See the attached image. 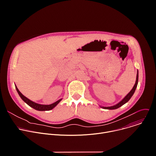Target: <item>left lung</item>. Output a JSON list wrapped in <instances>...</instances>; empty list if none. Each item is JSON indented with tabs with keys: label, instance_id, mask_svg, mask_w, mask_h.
<instances>
[{
	"label": "left lung",
	"instance_id": "8db88e82",
	"mask_svg": "<svg viewBox=\"0 0 156 156\" xmlns=\"http://www.w3.org/2000/svg\"><path fill=\"white\" fill-rule=\"evenodd\" d=\"M138 70H137V75H136V82H135V84L134 85V86L133 87L132 90L129 91V93L120 101L119 102L118 104L114 105H112V106H110V107H102V106H101L100 107L102 108H105V109H109V110H113V109H117L118 108H119L120 107L122 106L123 105H124L125 104H126L130 99L133 96V94L135 93V90H136V88L137 87V85H138Z\"/></svg>",
	"mask_w": 156,
	"mask_h": 156
}]
</instances>
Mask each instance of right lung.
I'll return each mask as SVG.
<instances>
[{
    "label": "right lung",
    "mask_w": 156,
    "mask_h": 156,
    "mask_svg": "<svg viewBox=\"0 0 156 156\" xmlns=\"http://www.w3.org/2000/svg\"><path fill=\"white\" fill-rule=\"evenodd\" d=\"M15 87L16 90L20 96V97L21 98V99L23 100L25 103H27L29 106H30L31 107L33 108L35 110H39V111H46V110H52V108H54L61 101L62 99H60L59 100H58L57 101L55 102L53 104H49V105H44V104H37L36 103L32 101H31L30 99H28L27 97H25L24 95L22 94L20 91L18 90V89L17 88L16 86L15 85Z\"/></svg>",
    "instance_id": "1"
}]
</instances>
